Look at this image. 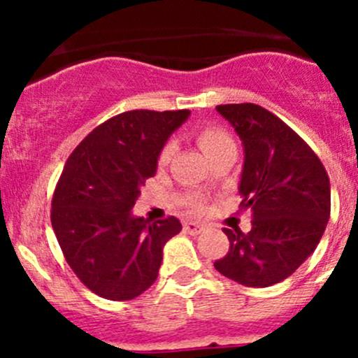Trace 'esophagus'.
I'll return each mask as SVG.
<instances>
[{"mask_svg": "<svg viewBox=\"0 0 358 358\" xmlns=\"http://www.w3.org/2000/svg\"><path fill=\"white\" fill-rule=\"evenodd\" d=\"M202 229H204V227L196 222H187L185 225H183V230H185L187 234H190V236H197V234L202 232Z\"/></svg>", "mask_w": 358, "mask_h": 358, "instance_id": "obj_1", "label": "esophagus"}]
</instances>
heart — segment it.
<instances>
[{"instance_id":"b5f03b06","label":"heart","mask_w":358,"mask_h":358,"mask_svg":"<svg viewBox=\"0 0 358 358\" xmlns=\"http://www.w3.org/2000/svg\"><path fill=\"white\" fill-rule=\"evenodd\" d=\"M197 143H199L202 152H204L209 159L215 157L218 152H222L225 147L234 145L232 138H230V135L227 133V129L222 128V126H216V124L202 126L199 131H197ZM173 152H175V143L166 142L164 145H162L161 152H159L157 164L159 166L168 164V162L171 161ZM194 209L202 211V209H204V206H202L201 202H194Z\"/></svg>"}]
</instances>
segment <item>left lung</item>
I'll return each mask as SVG.
<instances>
[{"label": "left lung", "instance_id": "left-lung-1", "mask_svg": "<svg viewBox=\"0 0 358 358\" xmlns=\"http://www.w3.org/2000/svg\"><path fill=\"white\" fill-rule=\"evenodd\" d=\"M216 110L244 145L241 208L252 213L251 230L223 229L230 249L215 268L249 287L287 279L315 251L331 215V183L308 143L256 103Z\"/></svg>", "mask_w": 358, "mask_h": 358}]
</instances>
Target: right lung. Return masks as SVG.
Instances as JSON below:
<instances>
[{
  "instance_id": "obj_1",
  "label": "right lung",
  "mask_w": 358,
  "mask_h": 358,
  "mask_svg": "<svg viewBox=\"0 0 358 358\" xmlns=\"http://www.w3.org/2000/svg\"><path fill=\"white\" fill-rule=\"evenodd\" d=\"M190 110H128L96 126L69 156L52 199V227L78 279L112 301L133 299L157 279L162 248L182 230L175 216L131 215L140 187Z\"/></svg>"
}]
</instances>
